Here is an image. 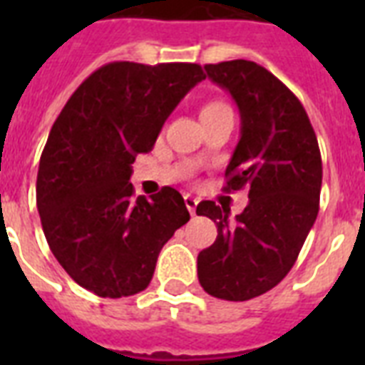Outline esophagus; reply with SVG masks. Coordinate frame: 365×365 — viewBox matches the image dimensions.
Returning a JSON list of instances; mask_svg holds the SVG:
<instances>
[{"label":"esophagus","mask_w":365,"mask_h":365,"mask_svg":"<svg viewBox=\"0 0 365 365\" xmlns=\"http://www.w3.org/2000/svg\"><path fill=\"white\" fill-rule=\"evenodd\" d=\"M183 200H185V206H187V210L191 216H195V210H197V199H193L191 195H185L183 197Z\"/></svg>","instance_id":"34e87169"}]
</instances>
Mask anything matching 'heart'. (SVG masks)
<instances>
[{"mask_svg":"<svg viewBox=\"0 0 365 365\" xmlns=\"http://www.w3.org/2000/svg\"><path fill=\"white\" fill-rule=\"evenodd\" d=\"M229 106L220 102V100H210V102H206L200 108V119H205V117L216 115V113H222V111H227Z\"/></svg>","mask_w":365,"mask_h":365,"instance_id":"1","label":"heart"}]
</instances>
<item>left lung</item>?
<instances>
[{
    "label": "left lung",
    "mask_w": 365,
    "mask_h": 365,
    "mask_svg": "<svg viewBox=\"0 0 365 365\" xmlns=\"http://www.w3.org/2000/svg\"><path fill=\"white\" fill-rule=\"evenodd\" d=\"M205 70L239 106L240 140L223 189H246L250 202L235 220L214 200L197 206L217 227L214 244L197 257V272L206 294L248 301L274 288L294 267L318 216L322 157L305 108L271 71L250 60Z\"/></svg>",
    "instance_id": "left-lung-1"
}]
</instances>
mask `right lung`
I'll return each instance as SVG.
<instances>
[{"mask_svg": "<svg viewBox=\"0 0 365 365\" xmlns=\"http://www.w3.org/2000/svg\"><path fill=\"white\" fill-rule=\"evenodd\" d=\"M199 64L110 62L91 73L48 132L37 170V210L64 271L100 297L148 288L160 248L189 222L183 197L163 187L134 197L132 163L191 88Z\"/></svg>", "mask_w": 365, "mask_h": 365, "instance_id": "1", "label": "right lung"}]
</instances>
